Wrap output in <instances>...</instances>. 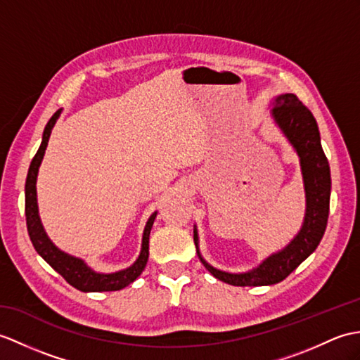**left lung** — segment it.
<instances>
[{
	"label": "left lung",
	"mask_w": 360,
	"mask_h": 360,
	"mask_svg": "<svg viewBox=\"0 0 360 360\" xmlns=\"http://www.w3.org/2000/svg\"><path fill=\"white\" fill-rule=\"evenodd\" d=\"M273 104L271 115L274 121L285 133L300 158L307 195L305 221L299 235L287 248L265 259L257 269L248 273L231 274L219 271L208 265L199 255L205 269L216 279L235 287L273 285L285 279L317 248L328 222L331 193L330 165L321 146V135L314 116L293 94L278 96ZM195 244L198 245L196 230Z\"/></svg>",
	"instance_id": "8db88e82"
}]
</instances>
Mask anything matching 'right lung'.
Listing matches in <instances>:
<instances>
[{"label":"right lung","instance_id":"add662e5","mask_svg":"<svg viewBox=\"0 0 360 360\" xmlns=\"http://www.w3.org/2000/svg\"><path fill=\"white\" fill-rule=\"evenodd\" d=\"M61 110H58L52 118L49 120L44 133H43V142L38 148L37 155L33 156V160L29 167L27 179H26V224L27 231L33 247L38 252V255L44 259V261L52 266V269L60 273L65 282H69L72 287H75L79 291H116L124 287H127L129 283L135 281L138 276L146 269L147 259H148V236L150 230H152L153 221L156 218V213L150 216V219L146 225L144 236H142V248L138 261L133 264L129 269H125L118 273L112 274H99L94 270H90L89 266L73 256H69L63 253L61 250H58L50 239L47 238L46 231L41 225L39 216H38V204H37V174L39 164L43 161V156L46 152L47 142L52 133L53 125L60 116Z\"/></svg>","mask_w":360,"mask_h":360}]
</instances>
